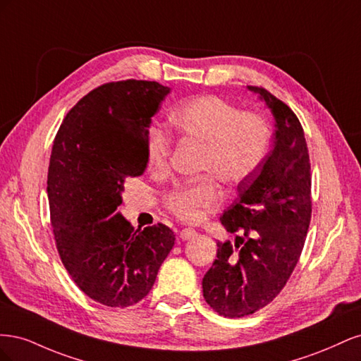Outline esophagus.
<instances>
[{
  "instance_id": "34e87169",
  "label": "esophagus",
  "mask_w": 361,
  "mask_h": 361,
  "mask_svg": "<svg viewBox=\"0 0 361 361\" xmlns=\"http://www.w3.org/2000/svg\"><path fill=\"white\" fill-rule=\"evenodd\" d=\"M194 236H195V231L191 227H185L179 232V238L182 239V241H188V239H191Z\"/></svg>"
}]
</instances>
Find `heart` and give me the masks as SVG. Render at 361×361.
Segmentation results:
<instances>
[{"label":"heart","instance_id":"b5f03b06","mask_svg":"<svg viewBox=\"0 0 361 361\" xmlns=\"http://www.w3.org/2000/svg\"><path fill=\"white\" fill-rule=\"evenodd\" d=\"M170 123L182 140L202 146L200 178L174 185L164 194L169 212L183 221H199L221 197L218 180L238 187L255 176L267 159L272 133L268 120L255 111H239L223 97L203 94L179 104ZM171 140L158 126L147 134V159L155 171L169 167Z\"/></svg>","mask_w":361,"mask_h":361}]
</instances>
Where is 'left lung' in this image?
Returning a JSON list of instances; mask_svg holds the SVG:
<instances>
[{
    "label": "left lung",
    "instance_id": "left-lung-1",
    "mask_svg": "<svg viewBox=\"0 0 361 361\" xmlns=\"http://www.w3.org/2000/svg\"><path fill=\"white\" fill-rule=\"evenodd\" d=\"M260 94L276 118L274 149L253 178L238 185V199L221 215L231 241L216 243V259L203 277L206 302L226 318L264 309L298 264L312 218V174L298 117L264 87Z\"/></svg>",
    "mask_w": 361,
    "mask_h": 361
}]
</instances>
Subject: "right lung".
<instances>
[{
    "mask_svg": "<svg viewBox=\"0 0 361 361\" xmlns=\"http://www.w3.org/2000/svg\"><path fill=\"white\" fill-rule=\"evenodd\" d=\"M169 93L155 81L102 84L76 102L54 140L48 199L59 255L75 285L108 307L143 300L176 239L162 223L134 231L116 212L125 180L147 167L150 117Z\"/></svg>",
    "mask_w": 361,
    "mask_h": 361,
    "instance_id": "right-lung-1",
    "label": "right lung"
}]
</instances>
